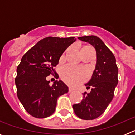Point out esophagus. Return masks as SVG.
Instances as JSON below:
<instances>
[{
  "mask_svg": "<svg viewBox=\"0 0 135 135\" xmlns=\"http://www.w3.org/2000/svg\"><path fill=\"white\" fill-rule=\"evenodd\" d=\"M72 91H73V89H71V88H69V93H71V92H72Z\"/></svg>",
  "mask_w": 135,
  "mask_h": 135,
  "instance_id": "esophagus-1",
  "label": "esophagus"
}]
</instances>
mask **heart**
<instances>
[{
    "instance_id": "obj_1",
    "label": "heart",
    "mask_w": 135,
    "mask_h": 135,
    "mask_svg": "<svg viewBox=\"0 0 135 135\" xmlns=\"http://www.w3.org/2000/svg\"><path fill=\"white\" fill-rule=\"evenodd\" d=\"M83 48H91L84 46ZM82 48V49H83ZM88 73L85 70L76 68L72 65H66L61 70V76L66 83L75 86L80 84L86 78Z\"/></svg>"
}]
</instances>
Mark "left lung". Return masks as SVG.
Returning a JSON list of instances; mask_svg holds the SVG:
<instances>
[{"label": "left lung", "mask_w": 135, "mask_h": 135, "mask_svg": "<svg viewBox=\"0 0 135 135\" xmlns=\"http://www.w3.org/2000/svg\"><path fill=\"white\" fill-rule=\"evenodd\" d=\"M78 38L95 47L97 63L91 79L85 84L86 89L91 87V91L89 93L84 92L82 101L72 107L78 118L93 120L103 114L113 99L118 82V68L114 54L99 37L86 36Z\"/></svg>", "instance_id": "left-lung-1"}]
</instances>
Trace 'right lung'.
Returning a JSON list of instances; mask_svg holds the SVG:
<instances>
[{"label": "right lung", "mask_w": 135, "mask_h": 135, "mask_svg": "<svg viewBox=\"0 0 135 135\" xmlns=\"http://www.w3.org/2000/svg\"><path fill=\"white\" fill-rule=\"evenodd\" d=\"M76 40L75 37H46L21 58L15 78L17 94L26 112L33 117L45 118L52 115L58 97L68 92V86L61 80H55L50 86L46 78L50 74H55L57 78L54 68L64 51Z\"/></svg>", "instance_id": "obj_1"}]
</instances>
